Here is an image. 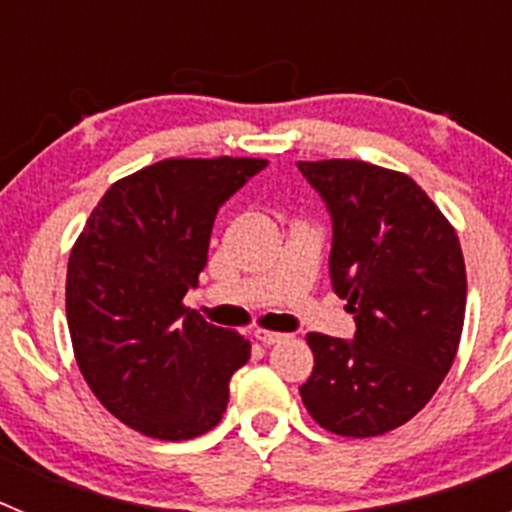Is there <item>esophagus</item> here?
Listing matches in <instances>:
<instances>
[{
  "label": "esophagus",
  "instance_id": "obj_1",
  "mask_svg": "<svg viewBox=\"0 0 512 512\" xmlns=\"http://www.w3.org/2000/svg\"><path fill=\"white\" fill-rule=\"evenodd\" d=\"M253 338H256L259 343H264V346H274V343L284 341L282 333H277V330H264V328L253 330Z\"/></svg>",
  "mask_w": 512,
  "mask_h": 512
}]
</instances>
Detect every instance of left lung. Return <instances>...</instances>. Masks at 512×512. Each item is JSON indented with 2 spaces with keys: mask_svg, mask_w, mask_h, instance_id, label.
<instances>
[{
  "mask_svg": "<svg viewBox=\"0 0 512 512\" xmlns=\"http://www.w3.org/2000/svg\"><path fill=\"white\" fill-rule=\"evenodd\" d=\"M297 169L330 212V282L356 320L354 341L307 333L302 402L325 431L382 436L418 415L454 364L467 307L459 238L400 171L348 158Z\"/></svg>",
  "mask_w": 512,
  "mask_h": 512,
  "instance_id": "1",
  "label": "left lung"
}]
</instances>
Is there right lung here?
Masks as SVG:
<instances>
[{"label": "right lung", "instance_id": "1", "mask_svg": "<svg viewBox=\"0 0 512 512\" xmlns=\"http://www.w3.org/2000/svg\"><path fill=\"white\" fill-rule=\"evenodd\" d=\"M264 158H166L112 184L66 271L81 374L117 420L161 441L212 431L251 343L184 307L207 264L217 210Z\"/></svg>", "mask_w": 512, "mask_h": 512}]
</instances>
